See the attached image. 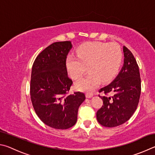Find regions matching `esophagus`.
Returning <instances> with one entry per match:
<instances>
[{
  "label": "esophagus",
  "mask_w": 155,
  "mask_h": 155,
  "mask_svg": "<svg viewBox=\"0 0 155 155\" xmlns=\"http://www.w3.org/2000/svg\"><path fill=\"white\" fill-rule=\"evenodd\" d=\"M93 97V94L92 93H86V98H91Z\"/></svg>",
  "instance_id": "1"
}]
</instances>
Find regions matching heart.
<instances>
[{"mask_svg": "<svg viewBox=\"0 0 155 155\" xmlns=\"http://www.w3.org/2000/svg\"><path fill=\"white\" fill-rule=\"evenodd\" d=\"M77 54L78 56L73 54L67 56L66 67L71 77L78 80L88 66V74L75 83V88L83 91L93 90L101 80H110L118 72L123 60L121 48L114 43H86L77 49Z\"/></svg>", "mask_w": 155, "mask_h": 155, "instance_id": "heart-1", "label": "heart"}]
</instances>
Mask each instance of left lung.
<instances>
[{
  "label": "left lung",
  "mask_w": 155,
  "mask_h": 155,
  "mask_svg": "<svg viewBox=\"0 0 155 155\" xmlns=\"http://www.w3.org/2000/svg\"><path fill=\"white\" fill-rule=\"evenodd\" d=\"M124 64L110 84L100 89L105 96H99L104 105L97 111V119L101 125L114 127L129 120L136 110L141 94L139 67L131 51L123 46ZM112 93V96H107Z\"/></svg>",
  "instance_id": "1"
}]
</instances>
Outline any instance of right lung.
I'll return each mask as SVG.
<instances>
[{"mask_svg": "<svg viewBox=\"0 0 155 155\" xmlns=\"http://www.w3.org/2000/svg\"><path fill=\"white\" fill-rule=\"evenodd\" d=\"M71 42H55L43 50L35 59L31 72V99L34 110L46 125L67 129L77 122L78 108L85 94H69L72 80L67 75L66 58Z\"/></svg>", "mask_w": 155, "mask_h": 155, "instance_id": "add662e5", "label": "right lung"}]
</instances>
